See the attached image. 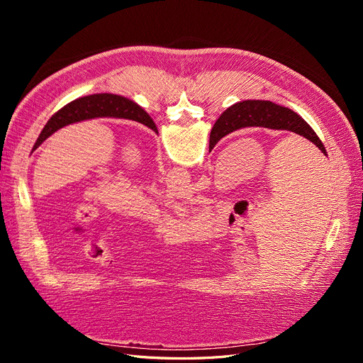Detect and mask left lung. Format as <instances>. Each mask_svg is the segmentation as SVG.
Returning a JSON list of instances; mask_svg holds the SVG:
<instances>
[{
  "instance_id": "obj_1",
  "label": "left lung",
  "mask_w": 363,
  "mask_h": 363,
  "mask_svg": "<svg viewBox=\"0 0 363 363\" xmlns=\"http://www.w3.org/2000/svg\"><path fill=\"white\" fill-rule=\"evenodd\" d=\"M95 118H118L136 121V123L144 124L152 131L159 133L152 118L135 101L115 94H94L77 98V100L63 106L59 112L54 113L48 119L45 127L42 128L38 140L35 142V145H33L31 152L35 151L43 140H47L52 133H56L57 130L69 124L82 123V121Z\"/></svg>"
}]
</instances>
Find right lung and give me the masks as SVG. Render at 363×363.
Returning <instances> with one entry per match:
<instances>
[{
    "label": "right lung",
    "instance_id": "right-lung-1",
    "mask_svg": "<svg viewBox=\"0 0 363 363\" xmlns=\"http://www.w3.org/2000/svg\"><path fill=\"white\" fill-rule=\"evenodd\" d=\"M245 127H263L271 130H288L311 140L325 155L321 139L316 136L312 127L288 107L272 101L247 100L230 106L221 113L211 131V148H213L224 136Z\"/></svg>",
    "mask_w": 363,
    "mask_h": 363
}]
</instances>
